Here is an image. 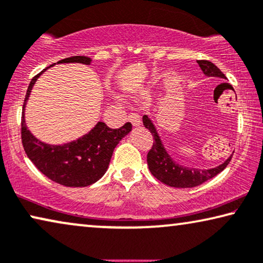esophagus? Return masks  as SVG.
<instances>
[{"label": "esophagus", "instance_id": "esophagus-1", "mask_svg": "<svg viewBox=\"0 0 263 263\" xmlns=\"http://www.w3.org/2000/svg\"><path fill=\"white\" fill-rule=\"evenodd\" d=\"M128 121L133 125V126H139L140 125V117L136 113L128 114Z\"/></svg>", "mask_w": 263, "mask_h": 263}]
</instances>
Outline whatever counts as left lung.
<instances>
[{"label":"left lung","instance_id":"obj_1","mask_svg":"<svg viewBox=\"0 0 263 263\" xmlns=\"http://www.w3.org/2000/svg\"><path fill=\"white\" fill-rule=\"evenodd\" d=\"M198 64L206 76L227 79L224 73L212 62L198 61ZM143 124L154 137L153 147H151L146 156L149 170L158 181L167 184V186L175 188L197 187L199 184L206 182L207 180L218 175L220 172H223L227 168L229 162L231 161L232 156L229 157L224 163L211 169H197L180 165L169 156L164 145L162 144V140L158 136L156 128H155V125L149 117H143Z\"/></svg>","mask_w":263,"mask_h":263}]
</instances>
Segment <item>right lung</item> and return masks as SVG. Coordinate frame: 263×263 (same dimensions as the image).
Returning a JSON list of instances; mask_svg holds the SVG:
<instances>
[{
	"label": "right lung",
	"instance_id": "right-lung-1",
	"mask_svg": "<svg viewBox=\"0 0 263 263\" xmlns=\"http://www.w3.org/2000/svg\"><path fill=\"white\" fill-rule=\"evenodd\" d=\"M90 62L89 57L72 56L62 59L58 64L82 63L89 65ZM45 70L33 77L25 96L21 117L22 145L33 164L50 180L66 187H87L103 176L108 168L114 147L132 130V125L126 123L124 126L114 130L99 121L87 135L73 142L63 145H50L40 142L26 126L25 107L35 81Z\"/></svg>",
	"mask_w": 263,
	"mask_h": 263
}]
</instances>
